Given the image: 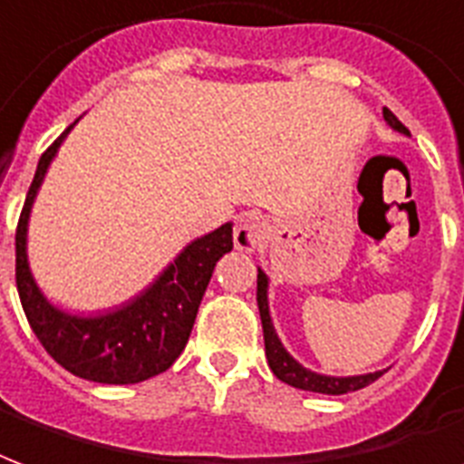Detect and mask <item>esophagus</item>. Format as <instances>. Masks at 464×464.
I'll return each instance as SVG.
<instances>
[{
	"mask_svg": "<svg viewBox=\"0 0 464 464\" xmlns=\"http://www.w3.org/2000/svg\"><path fill=\"white\" fill-rule=\"evenodd\" d=\"M266 231H267V223L263 216H256V214H248L238 218L236 223V228H233V243H236V248L238 250H256L260 246V241L266 238Z\"/></svg>",
	"mask_w": 464,
	"mask_h": 464,
	"instance_id": "esophagus-1",
	"label": "esophagus"
}]
</instances>
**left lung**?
<instances>
[{
	"mask_svg": "<svg viewBox=\"0 0 464 464\" xmlns=\"http://www.w3.org/2000/svg\"><path fill=\"white\" fill-rule=\"evenodd\" d=\"M383 120L389 122L396 132L408 135L406 125L391 112L389 108H383ZM258 310H260V322H263V339H266V356L267 366L273 369L277 379L285 381L287 386L302 391H314V393H329V396H342L349 391H359L363 386H369L373 381L379 379L383 372L373 373H362V376H324V373L310 372L304 369L300 362H295L290 352L285 349L280 337H277L276 327H273V319H270V307H267V276L258 267Z\"/></svg>",
	"mask_w": 464,
	"mask_h": 464,
	"instance_id": "obj_1",
	"label": "left lung"
}]
</instances>
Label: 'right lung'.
<instances>
[{
  "label": "right lung",
  "instance_id": "add662e5",
  "mask_svg": "<svg viewBox=\"0 0 464 464\" xmlns=\"http://www.w3.org/2000/svg\"><path fill=\"white\" fill-rule=\"evenodd\" d=\"M73 125L41 154L24 201L16 226V290L34 334L66 372L95 383H140L167 372L184 352L216 263L233 248V223L188 243L147 290L122 307L92 317L58 310L31 276L26 233L34 198Z\"/></svg>",
  "mask_w": 464,
  "mask_h": 464
}]
</instances>
